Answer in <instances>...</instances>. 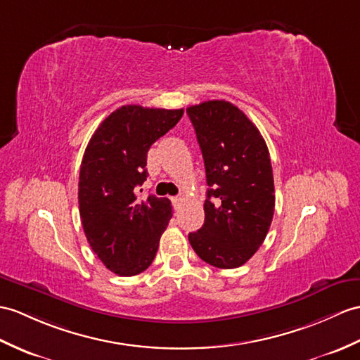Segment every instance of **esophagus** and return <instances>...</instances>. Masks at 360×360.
Returning <instances> with one entry per match:
<instances>
[{
    "label": "esophagus",
    "instance_id": "obj_1",
    "mask_svg": "<svg viewBox=\"0 0 360 360\" xmlns=\"http://www.w3.org/2000/svg\"><path fill=\"white\" fill-rule=\"evenodd\" d=\"M173 204H174V207H176V208H179L181 205H182V202H184V198L182 196H174L173 199Z\"/></svg>",
    "mask_w": 360,
    "mask_h": 360
}]
</instances>
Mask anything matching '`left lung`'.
I'll return each instance as SVG.
<instances>
[{
    "mask_svg": "<svg viewBox=\"0 0 360 360\" xmlns=\"http://www.w3.org/2000/svg\"><path fill=\"white\" fill-rule=\"evenodd\" d=\"M202 152L205 221L188 240L196 255L218 269H238L269 233L274 213L270 153L256 125L229 101L187 108Z\"/></svg>",
    "mask_w": 360,
    "mask_h": 360,
    "instance_id": "left-lung-1",
    "label": "left lung"
}]
</instances>
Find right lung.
Here are the masks:
<instances>
[{
  "label": "right lung",
  "mask_w": 360,
  "mask_h": 360,
  "mask_svg": "<svg viewBox=\"0 0 360 360\" xmlns=\"http://www.w3.org/2000/svg\"><path fill=\"white\" fill-rule=\"evenodd\" d=\"M165 110L122 105L99 124L82 156L78 202L86 238L108 270L135 276L153 262L172 218L167 198L141 196L147 152L182 118Z\"/></svg>",
  "instance_id": "add662e5"
}]
</instances>
